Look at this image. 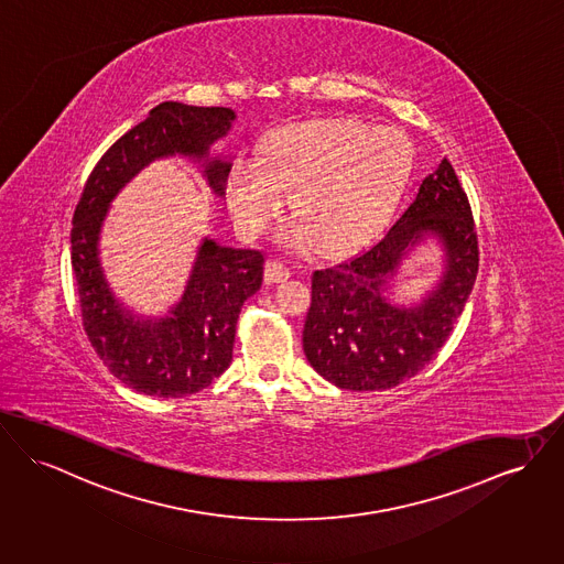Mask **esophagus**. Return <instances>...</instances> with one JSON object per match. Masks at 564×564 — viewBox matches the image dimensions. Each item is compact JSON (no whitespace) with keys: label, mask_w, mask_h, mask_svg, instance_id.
Masks as SVG:
<instances>
[{"label":"esophagus","mask_w":564,"mask_h":564,"mask_svg":"<svg viewBox=\"0 0 564 564\" xmlns=\"http://www.w3.org/2000/svg\"><path fill=\"white\" fill-rule=\"evenodd\" d=\"M292 276V268L279 260H268L264 268L265 283H283Z\"/></svg>","instance_id":"esophagus-1"}]
</instances>
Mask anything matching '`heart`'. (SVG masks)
Masks as SVG:
<instances>
[{
    "mask_svg": "<svg viewBox=\"0 0 564 564\" xmlns=\"http://www.w3.org/2000/svg\"><path fill=\"white\" fill-rule=\"evenodd\" d=\"M415 164L409 135L356 119L306 121L262 142L260 160L240 158L226 178L236 224L264 232L292 194L296 217L281 230L290 247L351 249L381 228Z\"/></svg>",
    "mask_w": 564,
    "mask_h": 564,
    "instance_id": "heart-1",
    "label": "heart"
}]
</instances>
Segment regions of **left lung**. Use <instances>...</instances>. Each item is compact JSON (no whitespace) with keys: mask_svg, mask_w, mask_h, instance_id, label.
Wrapping results in <instances>:
<instances>
[{"mask_svg":"<svg viewBox=\"0 0 564 564\" xmlns=\"http://www.w3.org/2000/svg\"><path fill=\"white\" fill-rule=\"evenodd\" d=\"M426 235L444 245L446 268L417 305L382 296L405 253ZM479 268L470 204L447 160L372 247L313 272L302 347L311 366L340 390H390L431 362L454 330Z\"/></svg>","mask_w":564,"mask_h":564,"instance_id":"left-lung-1","label":"left lung"}]
</instances>
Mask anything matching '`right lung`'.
Listing matches in <instances>:
<instances>
[{"label": "right lung", "instance_id": "obj_1", "mask_svg": "<svg viewBox=\"0 0 564 564\" xmlns=\"http://www.w3.org/2000/svg\"><path fill=\"white\" fill-rule=\"evenodd\" d=\"M234 119L232 108L221 106H155L101 155L74 210L69 242L83 328L108 370L147 397L196 394L230 366L238 313L262 288L264 253L204 238L181 300L166 317L142 319L108 288L98 249L101 224L126 183L162 158L196 160L208 187L224 196L232 164L208 158V149L230 132Z\"/></svg>", "mask_w": 564, "mask_h": 564}]
</instances>
